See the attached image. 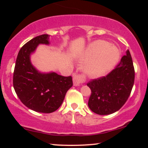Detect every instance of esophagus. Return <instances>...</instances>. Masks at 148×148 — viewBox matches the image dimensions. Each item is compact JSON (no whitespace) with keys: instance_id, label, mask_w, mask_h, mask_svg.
I'll use <instances>...</instances> for the list:
<instances>
[{"instance_id":"esophagus-1","label":"esophagus","mask_w":148,"mask_h":148,"mask_svg":"<svg viewBox=\"0 0 148 148\" xmlns=\"http://www.w3.org/2000/svg\"><path fill=\"white\" fill-rule=\"evenodd\" d=\"M86 81V77L83 74H75L73 76V84L74 86H79Z\"/></svg>"}]
</instances>
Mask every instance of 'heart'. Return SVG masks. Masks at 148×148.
<instances>
[{"label": "heart", "mask_w": 148, "mask_h": 148, "mask_svg": "<svg viewBox=\"0 0 148 148\" xmlns=\"http://www.w3.org/2000/svg\"><path fill=\"white\" fill-rule=\"evenodd\" d=\"M100 58L86 69L89 76H98L113 67L118 62L120 58V51L115 47L111 46L108 42L98 41L90 46L86 56L90 59Z\"/></svg>", "instance_id": "1"}]
</instances>
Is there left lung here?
Instances as JSON below:
<instances>
[{"instance_id": "left-lung-1", "label": "left lung", "mask_w": 148, "mask_h": 148, "mask_svg": "<svg viewBox=\"0 0 148 148\" xmlns=\"http://www.w3.org/2000/svg\"><path fill=\"white\" fill-rule=\"evenodd\" d=\"M135 72L130 51L114 69L106 76L92 80L87 86L91 95L88 100L90 110L98 115H109L118 111L130 97Z\"/></svg>"}]
</instances>
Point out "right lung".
I'll list each match as a JSON object with an SVG mask.
<instances>
[{
  "label": "right lung",
  "instance_id": "1",
  "mask_svg": "<svg viewBox=\"0 0 148 148\" xmlns=\"http://www.w3.org/2000/svg\"><path fill=\"white\" fill-rule=\"evenodd\" d=\"M49 37L47 34L35 37L21 47L13 74V86L21 102L33 111L44 113L56 111L73 86L72 76L40 72L31 63L30 55L39 45H49Z\"/></svg>",
  "mask_w": 148,
  "mask_h": 148
}]
</instances>
